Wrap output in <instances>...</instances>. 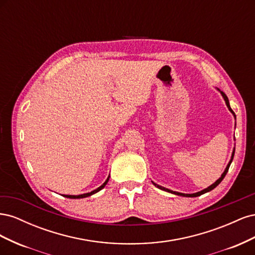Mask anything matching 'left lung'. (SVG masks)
<instances>
[{
  "mask_svg": "<svg viewBox=\"0 0 255 255\" xmlns=\"http://www.w3.org/2000/svg\"><path fill=\"white\" fill-rule=\"evenodd\" d=\"M219 90V89H218ZM220 91V90H219ZM220 94H221V96L223 97V99H225V101H226V104H227V106H228V109H229V111L232 113L233 115H234V118L236 119V116H235V114H234V112L232 111V109H231L230 107V103H229V99H228V97L226 96V94H223L222 91H220ZM234 153H235V148L233 149V153H232V156H231V159H230V161H229V164H228V166L226 167V169H225V171H223V173L221 174V176L219 177V179L216 181L214 184H212L211 186H208L207 188H205V189H203V190H201V191H198V192H195V194H183V192H177V191H173V190H170V189H168V188H165V187H163V186H160V185H157L156 183H154V182H152L154 185H155V187H157V188H159V189H161V190H165V191H168V192H171V194H173V195H176V196H181V197H190V198H192V197H199V196H201V195H203V194H205V192H208V191H211V190H213L215 187H217L218 185L221 183V181L223 180V177L226 176V174L228 173V170H229V168H230V165H231V163H232V160H233V157H234Z\"/></svg>",
  "mask_w": 255,
  "mask_h": 255,
  "instance_id": "1",
  "label": "left lung"
}]
</instances>
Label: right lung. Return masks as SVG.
<instances>
[{
	"label": "right lung",
	"instance_id": "obj_1",
	"mask_svg": "<svg viewBox=\"0 0 255 255\" xmlns=\"http://www.w3.org/2000/svg\"><path fill=\"white\" fill-rule=\"evenodd\" d=\"M109 180H110V175H109V177H107V180L101 185V186L100 187H98L97 189H95V190H92V191H90V192H87V194H83V195H79V196H73V195H65L64 197H66V198H70V199H82V198H86V197H89V196H91V195H94V194H96V192H98V191H100L101 190L102 188H104L105 187V185L107 184V182H109Z\"/></svg>",
	"mask_w": 255,
	"mask_h": 255
}]
</instances>
